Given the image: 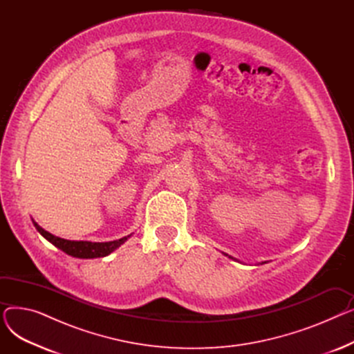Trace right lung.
<instances>
[{
  "label": "right lung",
  "mask_w": 354,
  "mask_h": 354,
  "mask_svg": "<svg viewBox=\"0 0 354 354\" xmlns=\"http://www.w3.org/2000/svg\"><path fill=\"white\" fill-rule=\"evenodd\" d=\"M34 227L37 228L46 239H48L53 245L60 248L66 254L76 257V258H100L109 255L111 251L119 248L124 241L126 236L116 239V241H109V243H88V241H68L59 236H54L53 234L43 230L37 222H34Z\"/></svg>",
  "instance_id": "obj_1"
}]
</instances>
